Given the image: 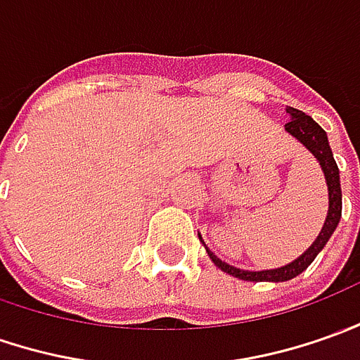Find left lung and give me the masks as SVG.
Wrapping results in <instances>:
<instances>
[{
	"label": "left lung",
	"mask_w": 360,
	"mask_h": 360,
	"mask_svg": "<svg viewBox=\"0 0 360 360\" xmlns=\"http://www.w3.org/2000/svg\"><path fill=\"white\" fill-rule=\"evenodd\" d=\"M288 114L292 116V120L285 124V129L292 134L293 138H297L302 141L305 148L309 149L314 153L321 169L325 173V179H327V187H329V214H327V221H325L323 229L319 232L317 240L303 252L302 256L297 260H293L292 264L283 266V268H276V270H264V272H248V270H240V268H234V266H229L226 262H222L221 258H217L209 248V256L211 260L222 272L231 274L238 280H246V282H285V280H292L314 262L315 256L321 252L327 240L331 238V234L337 229L339 224V219H341V209H343V202H341V183H339V167L333 160V151L329 148V141H327V134H325L321 126L315 122L311 116L303 114L302 110L288 108ZM200 238V236H199Z\"/></svg>",
	"instance_id": "8db88e82"
}]
</instances>
